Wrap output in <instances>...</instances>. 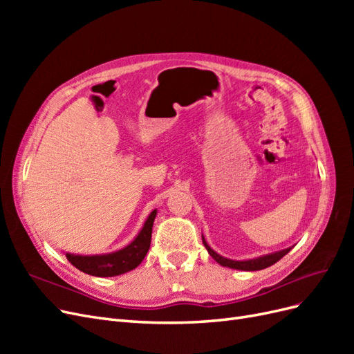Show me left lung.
<instances>
[{
	"instance_id": "8db88e82",
	"label": "left lung",
	"mask_w": 354,
	"mask_h": 354,
	"mask_svg": "<svg viewBox=\"0 0 354 354\" xmlns=\"http://www.w3.org/2000/svg\"><path fill=\"white\" fill-rule=\"evenodd\" d=\"M202 242L205 245V248L208 251V254L216 260L218 264L224 266V267H230V269H236V270H245V272H254V270H263L266 267H270L272 264L279 261L283 255H286L291 248H286L282 251H277L273 254H267L263 257H259V259H252V260H245V261H236V260H230V259H224V257L218 255L216 251H212L208 243L205 242L202 236Z\"/></svg>"
}]
</instances>
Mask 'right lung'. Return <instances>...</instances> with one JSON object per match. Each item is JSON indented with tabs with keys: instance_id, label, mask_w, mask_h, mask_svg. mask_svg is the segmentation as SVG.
Instances as JSON below:
<instances>
[{
	"instance_id": "right-lung-1",
	"label": "right lung",
	"mask_w": 354,
	"mask_h": 354,
	"mask_svg": "<svg viewBox=\"0 0 354 354\" xmlns=\"http://www.w3.org/2000/svg\"><path fill=\"white\" fill-rule=\"evenodd\" d=\"M156 217V209L147 217L143 229L136 239L125 248L104 255H75L66 254L68 261L78 270L99 277H111L130 272L143 261L152 239V226Z\"/></svg>"
}]
</instances>
